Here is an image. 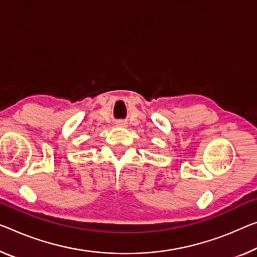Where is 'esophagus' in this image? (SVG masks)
I'll list each match as a JSON object with an SVG mask.
<instances>
[{
    "mask_svg": "<svg viewBox=\"0 0 257 257\" xmlns=\"http://www.w3.org/2000/svg\"><path fill=\"white\" fill-rule=\"evenodd\" d=\"M116 125L118 126V127H125L126 123H124V121H117Z\"/></svg>",
    "mask_w": 257,
    "mask_h": 257,
    "instance_id": "34e87169",
    "label": "esophagus"
}]
</instances>
